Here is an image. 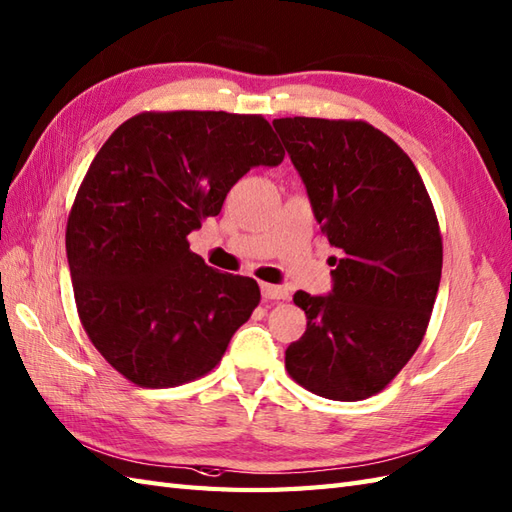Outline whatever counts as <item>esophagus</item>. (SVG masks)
<instances>
[{
  "instance_id": "esophagus-1",
  "label": "esophagus",
  "mask_w": 512,
  "mask_h": 512,
  "mask_svg": "<svg viewBox=\"0 0 512 512\" xmlns=\"http://www.w3.org/2000/svg\"><path fill=\"white\" fill-rule=\"evenodd\" d=\"M261 294L268 301H281L288 299V290L281 288V285H272V283H261Z\"/></svg>"
}]
</instances>
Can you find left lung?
<instances>
[{"label": "left lung", "instance_id": "8db88e82", "mask_svg": "<svg viewBox=\"0 0 512 512\" xmlns=\"http://www.w3.org/2000/svg\"><path fill=\"white\" fill-rule=\"evenodd\" d=\"M310 194L314 216L342 253L334 290L294 303L307 316L285 351L296 384L318 397L360 401L382 392L419 349L443 270V237L419 170L362 120L272 122Z\"/></svg>", "mask_w": 512, "mask_h": 512}]
</instances>
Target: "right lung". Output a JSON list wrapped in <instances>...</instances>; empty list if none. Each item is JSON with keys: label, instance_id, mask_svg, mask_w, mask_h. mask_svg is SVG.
<instances>
[{"label": "right lung", "instance_id": "obj_1", "mask_svg": "<svg viewBox=\"0 0 512 512\" xmlns=\"http://www.w3.org/2000/svg\"><path fill=\"white\" fill-rule=\"evenodd\" d=\"M285 150L261 115L144 111L104 141L65 231L76 310L128 382L174 388L213 371L259 305L255 279L189 251L253 165Z\"/></svg>", "mask_w": 512, "mask_h": 512}]
</instances>
